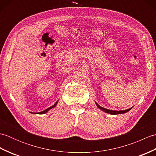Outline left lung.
<instances>
[{
  "instance_id": "obj_1",
  "label": "left lung",
  "mask_w": 156,
  "mask_h": 156,
  "mask_svg": "<svg viewBox=\"0 0 156 156\" xmlns=\"http://www.w3.org/2000/svg\"><path fill=\"white\" fill-rule=\"evenodd\" d=\"M96 105H97L98 108H100L101 110L103 111L104 112H107V113H109V114H111V115H118V114L125 113V112H128L129 111H130L131 109L132 108V107H131V108H130L127 109V110H124V111H112V110H109V109H107V108H103V107H101V106L98 105L97 103V102H96Z\"/></svg>"
}]
</instances>
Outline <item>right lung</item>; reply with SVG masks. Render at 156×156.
<instances>
[{"label": "right lung", "instance_id": "right-lung-1", "mask_svg": "<svg viewBox=\"0 0 156 156\" xmlns=\"http://www.w3.org/2000/svg\"><path fill=\"white\" fill-rule=\"evenodd\" d=\"M58 101L55 102V103L53 105V106H51V107H49L48 108H47V109H45V111H41V112H38V114H44V113H45V112H47L48 111H49L50 110V109H51V108H54L56 105H57V104H58Z\"/></svg>", "mask_w": 156, "mask_h": 156}]
</instances>
